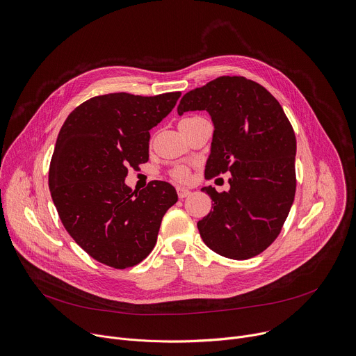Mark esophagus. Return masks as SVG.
<instances>
[{"label": "esophagus", "mask_w": 356, "mask_h": 356, "mask_svg": "<svg viewBox=\"0 0 356 356\" xmlns=\"http://www.w3.org/2000/svg\"><path fill=\"white\" fill-rule=\"evenodd\" d=\"M190 193H191V191H190L188 188H186V187H180V186L177 187V194H179L180 198H186Z\"/></svg>", "instance_id": "1"}]
</instances>
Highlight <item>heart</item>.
<instances>
[{"instance_id": "b5f03b06", "label": "heart", "mask_w": 356, "mask_h": 356, "mask_svg": "<svg viewBox=\"0 0 356 356\" xmlns=\"http://www.w3.org/2000/svg\"><path fill=\"white\" fill-rule=\"evenodd\" d=\"M172 177H173L175 180L184 181V180H187V177H188V172H187L184 168H177V169H175V170L172 172Z\"/></svg>"}]
</instances>
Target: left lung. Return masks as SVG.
Instances as JSON below:
<instances>
[{"label": "left lung", "mask_w": 356, "mask_h": 356, "mask_svg": "<svg viewBox=\"0 0 356 356\" xmlns=\"http://www.w3.org/2000/svg\"><path fill=\"white\" fill-rule=\"evenodd\" d=\"M206 110L214 122L206 177L231 173L229 191L197 222L206 245L229 259L259 255L279 236L296 195V135L279 101L259 83L221 76L183 95L179 115Z\"/></svg>", "instance_id": "obj_1"}]
</instances>
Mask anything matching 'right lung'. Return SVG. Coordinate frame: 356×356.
Segmentation results:
<instances>
[{"mask_svg":"<svg viewBox=\"0 0 356 356\" xmlns=\"http://www.w3.org/2000/svg\"><path fill=\"white\" fill-rule=\"evenodd\" d=\"M181 92L92 97L66 118L49 168V188L63 227L88 255L114 269L142 262L154 249L166 211L176 204L170 183L149 181L136 193L128 168L149 159V131Z\"/></svg>","mask_w":356,"mask_h":356,"instance_id":"right-lung-1","label":"right lung"}]
</instances>
